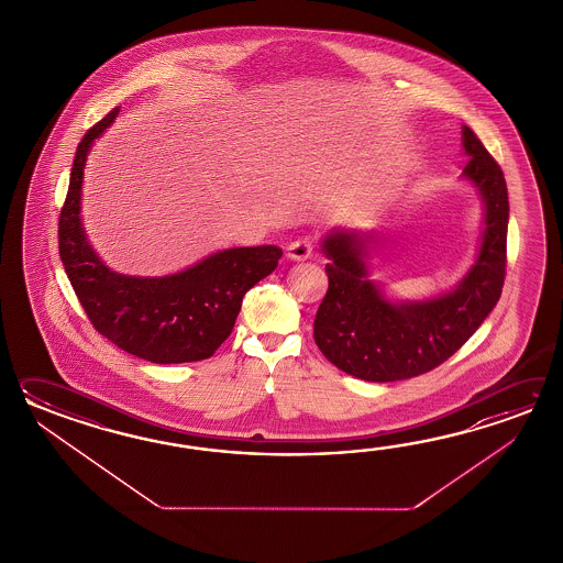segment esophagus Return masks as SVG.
I'll return each instance as SVG.
<instances>
[{"mask_svg":"<svg viewBox=\"0 0 563 563\" xmlns=\"http://www.w3.org/2000/svg\"><path fill=\"white\" fill-rule=\"evenodd\" d=\"M311 253H313V243H311V240H308V238L291 241V243L287 245V257L294 260V262H303V260L311 257Z\"/></svg>","mask_w":563,"mask_h":563,"instance_id":"34e87169","label":"esophagus"}]
</instances>
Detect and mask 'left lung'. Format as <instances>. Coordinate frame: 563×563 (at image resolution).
Instances as JSON below:
<instances>
[{
  "mask_svg": "<svg viewBox=\"0 0 563 563\" xmlns=\"http://www.w3.org/2000/svg\"><path fill=\"white\" fill-rule=\"evenodd\" d=\"M463 175L485 201L477 262L455 291L427 301L390 303L366 277L362 240L335 231L323 240L328 291L313 320V340L335 368L368 383H395L441 366L477 332L501 298L507 267V185L497 161L463 126Z\"/></svg>",
  "mask_w": 563,
  "mask_h": 563,
  "instance_id": "obj_1",
  "label": "left lung"
}]
</instances>
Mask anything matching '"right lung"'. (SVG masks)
Listing matches in <instances>:
<instances>
[{"instance_id": "add662e5", "label": "right lung", "mask_w": 563, "mask_h": 563, "mask_svg": "<svg viewBox=\"0 0 563 563\" xmlns=\"http://www.w3.org/2000/svg\"><path fill=\"white\" fill-rule=\"evenodd\" d=\"M117 114L119 108L110 110L76 148L58 221L62 264L90 323L120 350L155 364L209 358L231 334L243 296L276 269L282 250L276 245L233 247L175 276L110 272L86 241L80 189L86 155Z\"/></svg>"}]
</instances>
